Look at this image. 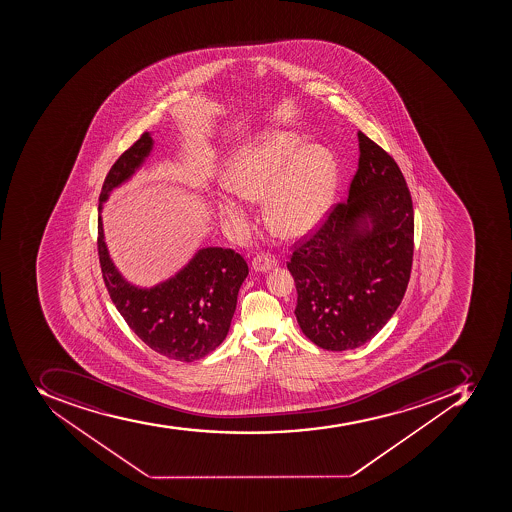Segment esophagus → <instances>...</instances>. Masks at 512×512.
I'll return each instance as SVG.
<instances>
[{
	"mask_svg": "<svg viewBox=\"0 0 512 512\" xmlns=\"http://www.w3.org/2000/svg\"><path fill=\"white\" fill-rule=\"evenodd\" d=\"M251 266H253L254 271L256 272H267L274 269L277 266V259L272 256V254H258L256 258L251 262Z\"/></svg>",
	"mask_w": 512,
	"mask_h": 512,
	"instance_id": "34e87169",
	"label": "esophagus"
}]
</instances>
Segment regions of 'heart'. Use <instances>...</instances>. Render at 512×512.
I'll return each mask as SVG.
<instances>
[{
    "label": "heart",
    "instance_id": "obj_1",
    "mask_svg": "<svg viewBox=\"0 0 512 512\" xmlns=\"http://www.w3.org/2000/svg\"><path fill=\"white\" fill-rule=\"evenodd\" d=\"M230 192L246 200H267L272 229L285 238L311 232L332 201L337 164L327 148L304 146L290 130L264 133L233 154L224 174ZM219 211L235 224H246V212L233 196L219 198Z\"/></svg>",
    "mask_w": 512,
    "mask_h": 512
}]
</instances>
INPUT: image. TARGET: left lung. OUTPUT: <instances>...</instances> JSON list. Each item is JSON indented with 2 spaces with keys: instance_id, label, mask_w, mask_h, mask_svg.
<instances>
[{
  "instance_id": "1",
  "label": "left lung",
  "mask_w": 512,
  "mask_h": 512,
  "mask_svg": "<svg viewBox=\"0 0 512 512\" xmlns=\"http://www.w3.org/2000/svg\"><path fill=\"white\" fill-rule=\"evenodd\" d=\"M348 200L295 243L296 320L320 348L346 351L375 337L403 301L414 254L411 193L395 159L358 132Z\"/></svg>"
}]
</instances>
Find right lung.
Wrapping results in <instances>:
<instances>
[{"instance_id":"add662e5","label":"right lung","mask_w":512,"mask_h":512,"mask_svg":"<svg viewBox=\"0 0 512 512\" xmlns=\"http://www.w3.org/2000/svg\"><path fill=\"white\" fill-rule=\"evenodd\" d=\"M153 148L143 133L109 169L100 193V211L109 193L132 177ZM98 256L101 274L117 311L140 340L156 353L175 361L201 359L221 345L237 308L238 290L248 264L230 248H203L172 279L153 288L130 285L117 272L104 243L98 216Z\"/></svg>"}]
</instances>
